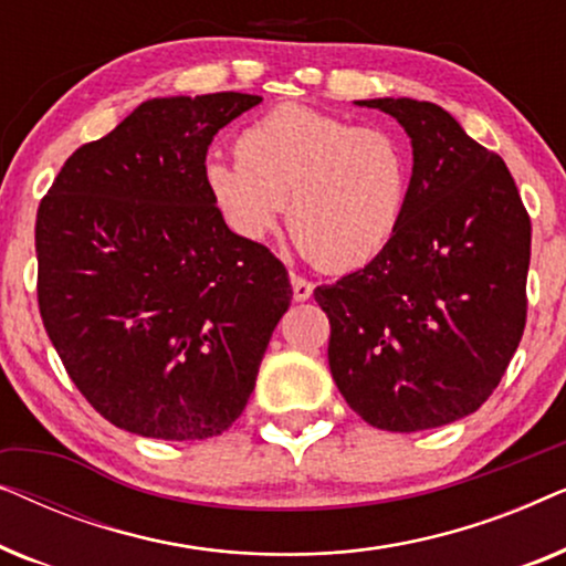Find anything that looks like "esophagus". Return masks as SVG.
I'll return each instance as SVG.
<instances>
[{"label":"esophagus","mask_w":566,"mask_h":566,"mask_svg":"<svg viewBox=\"0 0 566 566\" xmlns=\"http://www.w3.org/2000/svg\"><path fill=\"white\" fill-rule=\"evenodd\" d=\"M291 285H293V298L296 301H308L314 293V283L306 281L301 275H291Z\"/></svg>","instance_id":"1"}]
</instances>
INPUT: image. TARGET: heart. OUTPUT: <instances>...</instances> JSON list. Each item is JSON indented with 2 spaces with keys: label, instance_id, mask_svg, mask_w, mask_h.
I'll use <instances>...</instances> for the list:
<instances>
[{
  "label": "heart",
  "instance_id": "heart-1",
  "mask_svg": "<svg viewBox=\"0 0 566 566\" xmlns=\"http://www.w3.org/2000/svg\"><path fill=\"white\" fill-rule=\"evenodd\" d=\"M234 159L206 167L223 223L258 242L283 213L298 250L335 273L374 262L397 234L409 196L405 144L304 105H281L244 126Z\"/></svg>",
  "mask_w": 566,
  "mask_h": 566
}]
</instances>
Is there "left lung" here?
I'll use <instances>...</instances> for the list:
<instances>
[{"label":"left lung","instance_id":"left-lung-1","mask_svg":"<svg viewBox=\"0 0 566 566\" xmlns=\"http://www.w3.org/2000/svg\"><path fill=\"white\" fill-rule=\"evenodd\" d=\"M397 118L412 177L391 244L314 291L329 316V370L378 430L417 432L476 412L525 327L531 219L494 151L440 105L358 99Z\"/></svg>","mask_w":566,"mask_h":566}]
</instances>
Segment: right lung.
I'll use <instances>...</instances> for the list:
<instances>
[{"instance_id":"add662e5","label":"right lung","mask_w":566,"mask_h":566,"mask_svg":"<svg viewBox=\"0 0 566 566\" xmlns=\"http://www.w3.org/2000/svg\"><path fill=\"white\" fill-rule=\"evenodd\" d=\"M262 97L146 99L64 161L35 221L38 306L66 374L115 428L221 436L291 306L283 262L206 190L213 136Z\"/></svg>"}]
</instances>
